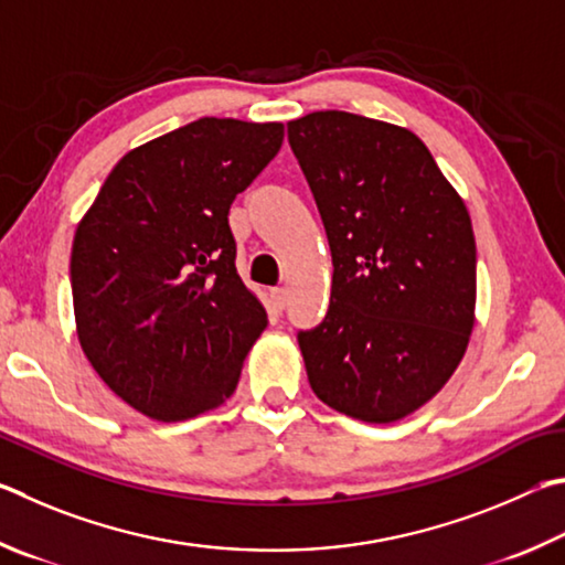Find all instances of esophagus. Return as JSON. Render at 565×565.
Masks as SVG:
<instances>
[{"label":"esophagus","mask_w":565,"mask_h":565,"mask_svg":"<svg viewBox=\"0 0 565 565\" xmlns=\"http://www.w3.org/2000/svg\"><path fill=\"white\" fill-rule=\"evenodd\" d=\"M270 300L275 305V310H285V308H288V290H285V288H273L270 290Z\"/></svg>","instance_id":"1"}]
</instances>
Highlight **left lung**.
<instances>
[{
    "mask_svg": "<svg viewBox=\"0 0 565 565\" xmlns=\"http://www.w3.org/2000/svg\"><path fill=\"white\" fill-rule=\"evenodd\" d=\"M332 253L324 320L300 330L312 392L384 424L419 409L467 352L477 243L459 193L407 128L348 111L288 124Z\"/></svg>",
    "mask_w": 565,
    "mask_h": 565,
    "instance_id": "obj_1",
    "label": "left lung"
}]
</instances>
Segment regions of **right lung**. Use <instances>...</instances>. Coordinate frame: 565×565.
I'll list each match as a JSON object with an SVG mask.
<instances>
[{
  "instance_id": "obj_1",
  "label": "right lung",
  "mask_w": 565,
  "mask_h": 565,
  "mask_svg": "<svg viewBox=\"0 0 565 565\" xmlns=\"http://www.w3.org/2000/svg\"><path fill=\"white\" fill-rule=\"evenodd\" d=\"M282 136V124L198 118L126 153L76 227L78 342L98 377L146 417L215 409L267 328L235 270L227 213Z\"/></svg>"
}]
</instances>
